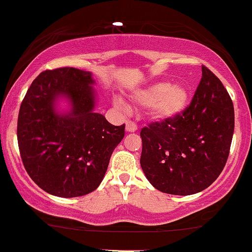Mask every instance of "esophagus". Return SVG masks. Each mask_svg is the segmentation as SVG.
Returning a JSON list of instances; mask_svg holds the SVG:
<instances>
[{
    "label": "esophagus",
    "mask_w": 252,
    "mask_h": 252,
    "mask_svg": "<svg viewBox=\"0 0 252 252\" xmlns=\"http://www.w3.org/2000/svg\"><path fill=\"white\" fill-rule=\"evenodd\" d=\"M137 130V126L131 121H126V132H135Z\"/></svg>",
    "instance_id": "1"
}]
</instances>
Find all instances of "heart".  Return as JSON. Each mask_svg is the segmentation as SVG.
<instances>
[{"instance_id":"b5f03b06","label":"heart","mask_w":252,"mask_h":252,"mask_svg":"<svg viewBox=\"0 0 252 252\" xmlns=\"http://www.w3.org/2000/svg\"><path fill=\"white\" fill-rule=\"evenodd\" d=\"M134 99L142 106H148L149 116L158 122H167L178 118L189 106V90L182 84L154 82L146 88L137 90ZM120 105H124L117 99Z\"/></svg>"}]
</instances>
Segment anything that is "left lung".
Returning a JSON list of instances; mask_svg holds the SVG:
<instances>
[{
    "label": "left lung",
    "instance_id": "obj_1",
    "mask_svg": "<svg viewBox=\"0 0 252 252\" xmlns=\"http://www.w3.org/2000/svg\"><path fill=\"white\" fill-rule=\"evenodd\" d=\"M202 77L187 109L173 121L141 130V167L156 189L174 195L201 192L226 163L235 110L220 80L202 66Z\"/></svg>",
    "mask_w": 252,
    "mask_h": 252
}]
</instances>
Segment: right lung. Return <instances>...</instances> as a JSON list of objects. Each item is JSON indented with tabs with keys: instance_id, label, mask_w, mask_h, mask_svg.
<instances>
[{
	"instance_id": "1",
	"label": "right lung",
	"mask_w": 252,
	"mask_h": 252,
	"mask_svg": "<svg viewBox=\"0 0 252 252\" xmlns=\"http://www.w3.org/2000/svg\"><path fill=\"white\" fill-rule=\"evenodd\" d=\"M91 72L62 67L40 73L22 100L17 120L20 155L40 189L60 198L94 192L126 126H112L94 111ZM68 100L59 112L57 102Z\"/></svg>"
}]
</instances>
